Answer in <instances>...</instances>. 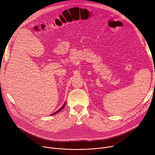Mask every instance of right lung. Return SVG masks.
I'll return each instance as SVG.
<instances>
[{"label":"right lung","mask_w":155,"mask_h":155,"mask_svg":"<svg viewBox=\"0 0 155 155\" xmlns=\"http://www.w3.org/2000/svg\"><path fill=\"white\" fill-rule=\"evenodd\" d=\"M65 104L64 103V105H62V107H61V108H59V109L58 110V111H56V112H54V114H51V115H54V114H58V112H59L61 110H62V109L64 108V106H65Z\"/></svg>","instance_id":"right-lung-1"}]
</instances>
